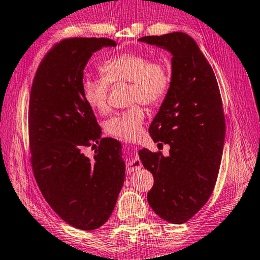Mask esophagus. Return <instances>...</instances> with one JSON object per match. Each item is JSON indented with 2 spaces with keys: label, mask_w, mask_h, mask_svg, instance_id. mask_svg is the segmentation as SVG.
<instances>
[{
  "label": "esophagus",
  "mask_w": 260,
  "mask_h": 260,
  "mask_svg": "<svg viewBox=\"0 0 260 260\" xmlns=\"http://www.w3.org/2000/svg\"><path fill=\"white\" fill-rule=\"evenodd\" d=\"M134 149L135 148H133L134 155L129 158L128 162H127V167H126L127 173L134 172V171H138V170L141 169V167H142V162H141V160L139 159L138 156H135V150H134ZM131 150H132V149H131Z\"/></svg>",
  "instance_id": "34e87169"
}]
</instances>
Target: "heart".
Listing matches in <instances>:
<instances>
[{
    "label": "heart",
    "mask_w": 260,
    "mask_h": 260,
    "mask_svg": "<svg viewBox=\"0 0 260 260\" xmlns=\"http://www.w3.org/2000/svg\"><path fill=\"white\" fill-rule=\"evenodd\" d=\"M102 78H85L82 96L88 107L100 113L109 110L110 83L129 82L131 102H142L150 107L159 104L169 91L171 76L164 60L150 59L143 52H121L104 61L101 67ZM146 110L142 104H133L114 113L105 121L107 133L118 139L133 141L142 132Z\"/></svg>",
    "instance_id": "b5f03b06"
}]
</instances>
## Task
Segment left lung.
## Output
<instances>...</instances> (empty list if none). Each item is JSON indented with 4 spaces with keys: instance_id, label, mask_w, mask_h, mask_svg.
<instances>
[{
    "instance_id": "1",
    "label": "left lung",
    "mask_w": 260,
    "mask_h": 260,
    "mask_svg": "<svg viewBox=\"0 0 260 260\" xmlns=\"http://www.w3.org/2000/svg\"><path fill=\"white\" fill-rule=\"evenodd\" d=\"M172 54L169 91L152 120L153 142L170 144V156L142 149L144 169L153 175L148 203L161 219L183 223L210 199L225 141V116L214 72L195 40L173 32L140 38Z\"/></svg>"
}]
</instances>
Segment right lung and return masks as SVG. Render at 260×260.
I'll use <instances>...</instances> for the list:
<instances>
[{
  "label": "right lung",
  "mask_w": 260,
  "mask_h": 260,
  "mask_svg": "<svg viewBox=\"0 0 260 260\" xmlns=\"http://www.w3.org/2000/svg\"><path fill=\"white\" fill-rule=\"evenodd\" d=\"M114 46L105 38H71L56 43L39 65L29 95L34 178L51 209L82 231L107 222L125 180L121 144L101 138V127L81 88L93 52ZM88 146L95 149L93 158L83 152Z\"/></svg>",
  "instance_id": "1"
}]
</instances>
